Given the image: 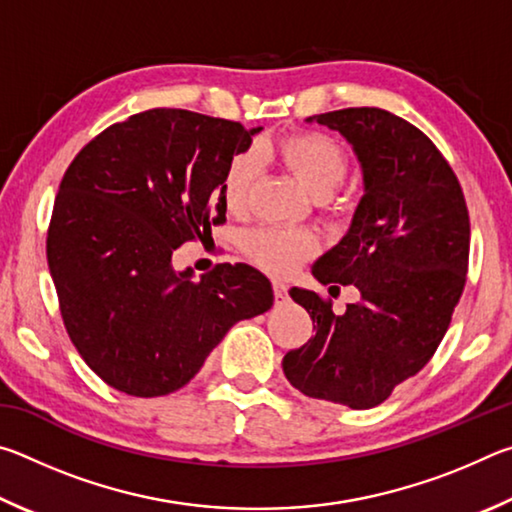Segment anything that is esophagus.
Listing matches in <instances>:
<instances>
[{
  "instance_id": "obj_1",
  "label": "esophagus",
  "mask_w": 512,
  "mask_h": 512,
  "mask_svg": "<svg viewBox=\"0 0 512 512\" xmlns=\"http://www.w3.org/2000/svg\"><path fill=\"white\" fill-rule=\"evenodd\" d=\"M273 296H275L277 305L287 300L289 298V287H287V284H284L282 280H273Z\"/></svg>"
}]
</instances>
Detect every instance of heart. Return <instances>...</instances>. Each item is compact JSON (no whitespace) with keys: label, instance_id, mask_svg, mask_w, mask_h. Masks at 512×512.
<instances>
[{"label":"heart","instance_id":"b5f03b06","mask_svg":"<svg viewBox=\"0 0 512 512\" xmlns=\"http://www.w3.org/2000/svg\"><path fill=\"white\" fill-rule=\"evenodd\" d=\"M273 153L318 198L332 194L348 171V153L325 133L289 135L275 144ZM257 171L259 164L253 153L232 158L223 176V201L230 212L246 210ZM318 250L320 239L311 230L257 228L244 237L246 257L273 275L293 273L302 262L318 255Z\"/></svg>","mask_w":512,"mask_h":512}]
</instances>
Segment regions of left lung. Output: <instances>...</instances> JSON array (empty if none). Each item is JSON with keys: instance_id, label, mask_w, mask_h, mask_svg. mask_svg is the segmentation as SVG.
<instances>
[{"instance_id": "8db88e82", "label": "left lung", "mask_w": 512, "mask_h": 512, "mask_svg": "<svg viewBox=\"0 0 512 512\" xmlns=\"http://www.w3.org/2000/svg\"><path fill=\"white\" fill-rule=\"evenodd\" d=\"M352 144L363 196L348 235L311 268L320 284H354L361 300L332 302L293 287L316 334L284 354V375L316 400L372 409L420 372L443 341L470 257V216L456 173L420 128L381 108L309 117Z\"/></svg>"}]
</instances>
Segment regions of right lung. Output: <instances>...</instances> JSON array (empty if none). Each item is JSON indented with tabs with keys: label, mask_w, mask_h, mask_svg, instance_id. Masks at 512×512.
<instances>
[{
	"label": "right lung",
	"mask_w": 512,
	"mask_h": 512,
	"mask_svg": "<svg viewBox=\"0 0 512 512\" xmlns=\"http://www.w3.org/2000/svg\"><path fill=\"white\" fill-rule=\"evenodd\" d=\"M259 131L153 108L108 126L67 167L49 273L69 339L108 386L178 391L232 325L271 309V282L253 266L219 264L194 280L171 264L173 250L225 221L223 176Z\"/></svg>",
	"instance_id": "1"
}]
</instances>
